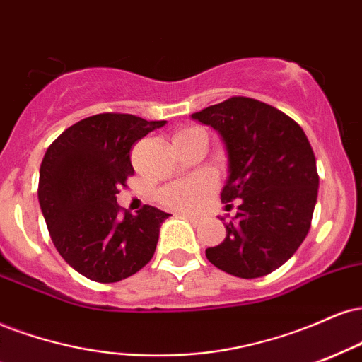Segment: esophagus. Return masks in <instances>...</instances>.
<instances>
[{"mask_svg": "<svg viewBox=\"0 0 362 362\" xmlns=\"http://www.w3.org/2000/svg\"><path fill=\"white\" fill-rule=\"evenodd\" d=\"M182 217H184V219H187V221H189L190 224H194V226H197V224L202 223V217H200V216H192V214H182Z\"/></svg>", "mask_w": 362, "mask_h": 362, "instance_id": "obj_1", "label": "esophagus"}]
</instances>
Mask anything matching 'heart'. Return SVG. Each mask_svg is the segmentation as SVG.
<instances>
[{
	"instance_id": "heart-1",
	"label": "heart",
	"mask_w": 362,
	"mask_h": 362,
	"mask_svg": "<svg viewBox=\"0 0 362 362\" xmlns=\"http://www.w3.org/2000/svg\"><path fill=\"white\" fill-rule=\"evenodd\" d=\"M199 129L187 128L182 132L175 133L177 138L187 136V134H192ZM214 189V180L207 173H200L192 178H185V180L175 182V184L168 185L167 189L162 190L160 194V200H162L163 206L170 209H175V211L182 212H192L195 209H199L204 204V200L207 199V195Z\"/></svg>"
}]
</instances>
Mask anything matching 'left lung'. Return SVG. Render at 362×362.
I'll use <instances>...</instances> for the list:
<instances>
[{
    "instance_id": "obj_1",
    "label": "left lung",
    "mask_w": 362,
    "mask_h": 362,
    "mask_svg": "<svg viewBox=\"0 0 362 362\" xmlns=\"http://www.w3.org/2000/svg\"><path fill=\"white\" fill-rule=\"evenodd\" d=\"M216 129L228 156L221 192L226 207L238 200L221 245L206 256L229 275L259 278L275 272L298 250L310 229L319 192L315 155L303 129L285 112L251 98L194 112Z\"/></svg>"
}]
</instances>
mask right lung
Returning a JSON list of instances; mask_svg holds the SVG:
<instances>
[{"label":"right lung","instance_id":"obj_1","mask_svg":"<svg viewBox=\"0 0 362 362\" xmlns=\"http://www.w3.org/2000/svg\"><path fill=\"white\" fill-rule=\"evenodd\" d=\"M165 123L116 112L89 116L65 129L43 156V219L65 263L89 280H124L153 258L170 214L151 206L121 214L116 194L134 172L133 143Z\"/></svg>","mask_w":362,"mask_h":362}]
</instances>
